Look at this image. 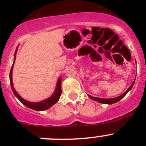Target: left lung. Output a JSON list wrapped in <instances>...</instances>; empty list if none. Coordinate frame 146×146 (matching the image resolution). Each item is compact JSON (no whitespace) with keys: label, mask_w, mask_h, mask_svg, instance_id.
<instances>
[{"label":"left lung","mask_w":146,"mask_h":146,"mask_svg":"<svg viewBox=\"0 0 146 146\" xmlns=\"http://www.w3.org/2000/svg\"><path fill=\"white\" fill-rule=\"evenodd\" d=\"M135 80H136V79H135ZM134 82H135V80L133 81V83L131 85V86L129 87L127 90H126V91L124 92V93H123L122 95H121L120 96L117 97V98H110V99H105V98H95V97H92L90 95H88V96L89 97L90 99L93 100H95V101L98 102H100V103H102V104H114V103H116V102H119L120 100H121L122 98H123V97H124L125 95H126V94L129 92V90H131V88H133V85H134Z\"/></svg>","instance_id":"left-lung-1"}]
</instances>
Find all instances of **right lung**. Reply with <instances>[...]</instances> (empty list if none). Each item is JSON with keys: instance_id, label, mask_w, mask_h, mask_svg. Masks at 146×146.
Instances as JSON below:
<instances>
[{"instance_id": "obj_1", "label": "right lung", "mask_w": 146, "mask_h": 146, "mask_svg": "<svg viewBox=\"0 0 146 146\" xmlns=\"http://www.w3.org/2000/svg\"><path fill=\"white\" fill-rule=\"evenodd\" d=\"M17 47L16 48L15 53L14 55V61H13V66H12L11 70L10 72V85H11L12 90H13V94L15 95L16 98L19 100L22 103H23L24 105H25L26 107L28 108H30L32 110H36V111H44V110H48L50 107H52L54 104H55L59 100L60 97L61 95V78L59 77L58 79V81H57L56 87L55 91H54V93L51 95V96H50L49 98H48L47 99L38 102H32L27 101V100H25L22 98L21 96L19 95V94L15 90L14 86H13V78H12V74H13V66H14V63L15 61V56L16 54H17Z\"/></svg>"}]
</instances>
